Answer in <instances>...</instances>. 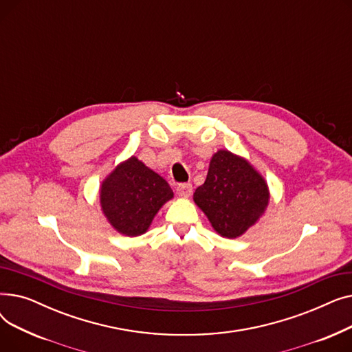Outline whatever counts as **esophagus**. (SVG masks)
Segmentation results:
<instances>
[{"label": "esophagus", "instance_id": "esophagus-1", "mask_svg": "<svg viewBox=\"0 0 352 352\" xmlns=\"http://www.w3.org/2000/svg\"><path fill=\"white\" fill-rule=\"evenodd\" d=\"M177 192L182 198H188L192 194V186L191 184H179V186L177 187Z\"/></svg>", "mask_w": 352, "mask_h": 352}]
</instances>
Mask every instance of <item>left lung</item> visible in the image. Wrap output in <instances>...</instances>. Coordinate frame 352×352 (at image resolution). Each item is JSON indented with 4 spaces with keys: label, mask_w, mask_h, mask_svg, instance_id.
I'll return each instance as SVG.
<instances>
[{
    "label": "left lung",
    "mask_w": 352,
    "mask_h": 352,
    "mask_svg": "<svg viewBox=\"0 0 352 352\" xmlns=\"http://www.w3.org/2000/svg\"><path fill=\"white\" fill-rule=\"evenodd\" d=\"M270 188L261 173L244 157L218 150L210 161L206 182L194 202L211 227L224 238L244 235L265 214Z\"/></svg>",
    "instance_id": "left-lung-1"
}]
</instances>
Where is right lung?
<instances>
[{
    "label": "right lung",
    "instance_id": "1",
    "mask_svg": "<svg viewBox=\"0 0 352 352\" xmlns=\"http://www.w3.org/2000/svg\"><path fill=\"white\" fill-rule=\"evenodd\" d=\"M173 198L168 182L135 155L120 162L100 186L101 211L108 224L125 236L145 234Z\"/></svg>",
    "mask_w": 352,
    "mask_h": 352
}]
</instances>
